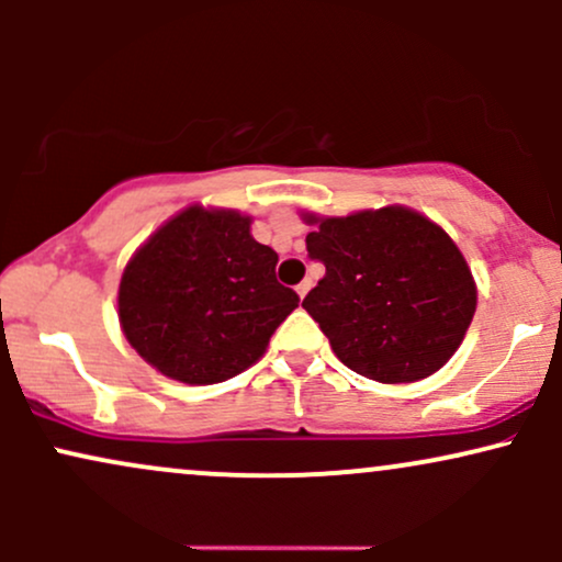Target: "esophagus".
Instances as JSON below:
<instances>
[{"label": "esophagus", "mask_w": 562, "mask_h": 562, "mask_svg": "<svg viewBox=\"0 0 562 562\" xmlns=\"http://www.w3.org/2000/svg\"><path fill=\"white\" fill-rule=\"evenodd\" d=\"M308 290H312V280H303V282H301V285H299V288H295V293H299V295H301V299H306V293H308Z\"/></svg>", "instance_id": "1"}]
</instances>
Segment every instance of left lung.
<instances>
[{"label": "left lung", "mask_w": 562, "mask_h": 562, "mask_svg": "<svg viewBox=\"0 0 562 562\" xmlns=\"http://www.w3.org/2000/svg\"><path fill=\"white\" fill-rule=\"evenodd\" d=\"M308 224V259L325 263V277L303 308L335 357L378 383L441 370L475 314L473 274L447 232L402 205Z\"/></svg>", "instance_id": "obj_1"}]
</instances>
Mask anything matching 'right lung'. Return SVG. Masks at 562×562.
Segmentation results:
<instances>
[{
    "instance_id": "1",
    "label": "right lung",
    "mask_w": 562,
    "mask_h": 562,
    "mask_svg": "<svg viewBox=\"0 0 562 562\" xmlns=\"http://www.w3.org/2000/svg\"><path fill=\"white\" fill-rule=\"evenodd\" d=\"M274 267L277 254L254 240L248 216L192 205L126 263L119 288L126 340L179 383L235 378L301 301L277 282Z\"/></svg>"
}]
</instances>
